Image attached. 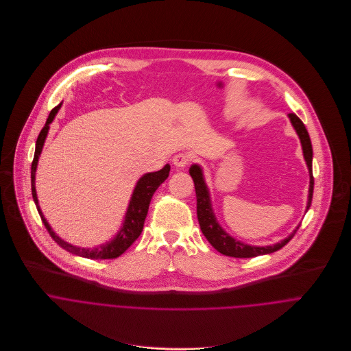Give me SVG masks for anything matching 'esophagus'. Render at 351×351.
<instances>
[{"mask_svg": "<svg viewBox=\"0 0 351 351\" xmlns=\"http://www.w3.org/2000/svg\"><path fill=\"white\" fill-rule=\"evenodd\" d=\"M192 162V158L188 154H178L173 158V165L178 169H182L185 166H188Z\"/></svg>", "mask_w": 351, "mask_h": 351, "instance_id": "1", "label": "esophagus"}]
</instances>
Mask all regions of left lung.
<instances>
[{"label": "left lung", "instance_id": "8db88e82", "mask_svg": "<svg viewBox=\"0 0 351 351\" xmlns=\"http://www.w3.org/2000/svg\"><path fill=\"white\" fill-rule=\"evenodd\" d=\"M289 119L300 138V143L303 147V155L310 171V191H308V202H307V210L311 206V199H313V192H314V177H313V147H311V139L310 135L307 132L306 125L303 124V121L295 114V113H289ZM189 174L193 180L195 184V192H196V215H197V221L202 230V234L206 237V239L208 241V243L212 245L217 252H220L224 256H230V257H237V258H249V257H256V256H261V254H268V253H274L279 249H282L296 234V231L299 230V227L295 230L293 234H291L287 239L281 241L276 245L272 246H249L245 245L239 241H235L234 238H231L228 234H226L221 227L219 226V223L216 221V217L213 215L212 210V204H210V196H208V191L207 186L204 184L203 176H202V170L199 166H192L189 169Z\"/></svg>", "mask_w": 351, "mask_h": 351}]
</instances>
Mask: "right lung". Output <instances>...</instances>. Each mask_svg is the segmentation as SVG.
I'll list each match as a JSON object with an SVG mask.
<instances>
[{
    "label": "right lung",
    "instance_id": "add662e5",
    "mask_svg": "<svg viewBox=\"0 0 351 351\" xmlns=\"http://www.w3.org/2000/svg\"><path fill=\"white\" fill-rule=\"evenodd\" d=\"M60 108V104L58 106H55L47 121L45 125L43 127V130L38 134L37 143H36V152H34V158L32 162V195L34 199V203L37 206L38 215L41 217L43 224L45 226L47 231L49 232L51 238L64 250H67L69 253L76 254V256H82L86 258H91V260H106V258H116L119 256H121L135 241L136 238L141 235L143 228H144V223L148 215V208H149V203L151 199L154 196V193L156 192V189L160 186L162 182H165V180L169 177V171H170V166L166 165L162 170L155 171V173H148L145 174L143 178H139V181L136 182V186L134 189V193L131 196L127 213H125V220L123 224V228L120 230V232L114 237V239L109 243H105L97 249H82V247H76L73 245H69L67 242L62 241L58 235H55V232L51 230L49 224L47 223V220L44 219L40 206H38V200H37V193H36V186H34V180H36V169H37V162H38V156L41 154L45 136L48 134V128H49V123L53 120L55 114L58 113Z\"/></svg>",
    "mask_w": 351,
    "mask_h": 351
}]
</instances>
